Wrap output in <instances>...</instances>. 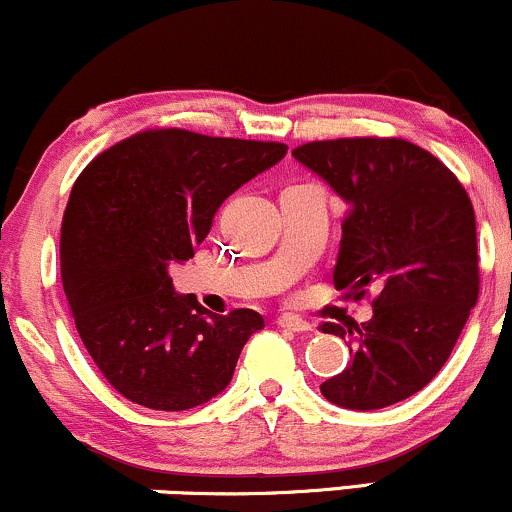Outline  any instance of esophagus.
Segmentation results:
<instances>
[{
    "instance_id": "esophagus-1",
    "label": "esophagus",
    "mask_w": 512,
    "mask_h": 512,
    "mask_svg": "<svg viewBox=\"0 0 512 512\" xmlns=\"http://www.w3.org/2000/svg\"><path fill=\"white\" fill-rule=\"evenodd\" d=\"M275 323H278V328L292 330V333H306V330H311V323H306L304 318L297 316H280Z\"/></svg>"
}]
</instances>
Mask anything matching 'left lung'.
Listing matches in <instances>:
<instances>
[{
    "instance_id": "8db88e82",
    "label": "left lung",
    "mask_w": 512,
    "mask_h": 512,
    "mask_svg": "<svg viewBox=\"0 0 512 512\" xmlns=\"http://www.w3.org/2000/svg\"><path fill=\"white\" fill-rule=\"evenodd\" d=\"M292 155L347 203L335 287L352 299L378 290L362 326H321L352 342V362L321 383L323 398L347 410L407 400L443 369L477 304L470 196L436 155L405 138L311 141Z\"/></svg>"
}]
</instances>
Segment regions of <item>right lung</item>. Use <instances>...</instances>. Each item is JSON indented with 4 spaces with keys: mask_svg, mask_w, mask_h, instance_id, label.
Masks as SVG:
<instances>
[{
    "mask_svg": "<svg viewBox=\"0 0 512 512\" xmlns=\"http://www.w3.org/2000/svg\"><path fill=\"white\" fill-rule=\"evenodd\" d=\"M278 141L146 129L78 174L59 239L62 285L83 345L105 381L148 410L203 405L232 381L254 309L215 316L174 294L170 268L194 258L215 210L285 158Z\"/></svg>",
    "mask_w": 512,
    "mask_h": 512,
    "instance_id": "right-lung-1",
    "label": "right lung"
}]
</instances>
